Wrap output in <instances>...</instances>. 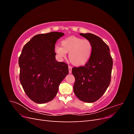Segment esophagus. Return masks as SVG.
<instances>
[{"label":"esophagus","mask_w":134,"mask_h":134,"mask_svg":"<svg viewBox=\"0 0 134 134\" xmlns=\"http://www.w3.org/2000/svg\"><path fill=\"white\" fill-rule=\"evenodd\" d=\"M68 68H69V73H71V71H72V67L70 66H69Z\"/></svg>","instance_id":"obj_1"}]
</instances>
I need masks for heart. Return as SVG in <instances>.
I'll list each match as a JSON object with an SVG mask.
<instances>
[{"mask_svg": "<svg viewBox=\"0 0 134 134\" xmlns=\"http://www.w3.org/2000/svg\"><path fill=\"white\" fill-rule=\"evenodd\" d=\"M61 46L56 45L55 51L60 59L66 57L69 54V59L75 66H80L86 64L90 59L92 52V43L87 39L71 36L63 40Z\"/></svg>", "mask_w": 134, "mask_h": 134, "instance_id": "heart-1", "label": "heart"}]
</instances>
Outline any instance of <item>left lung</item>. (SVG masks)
Listing matches in <instances>:
<instances>
[{
    "instance_id": "1",
    "label": "left lung",
    "mask_w": 134,
    "mask_h": 134,
    "mask_svg": "<svg viewBox=\"0 0 134 134\" xmlns=\"http://www.w3.org/2000/svg\"><path fill=\"white\" fill-rule=\"evenodd\" d=\"M92 43L90 59L85 65L74 67V92L82 101L92 103L99 99L111 82L113 60L107 44L98 36L92 34H80Z\"/></svg>"
}]
</instances>
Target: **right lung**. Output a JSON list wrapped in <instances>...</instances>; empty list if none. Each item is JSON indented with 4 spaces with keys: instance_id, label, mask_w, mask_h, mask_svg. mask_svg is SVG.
<instances>
[{
    "instance_id": "add662e5",
    "label": "right lung",
    "mask_w": 134,
    "mask_h": 134,
    "mask_svg": "<svg viewBox=\"0 0 134 134\" xmlns=\"http://www.w3.org/2000/svg\"><path fill=\"white\" fill-rule=\"evenodd\" d=\"M64 35L51 32L35 36L24 46L19 57L20 82L27 96L37 103L53 99L69 73L68 64L55 59V43Z\"/></svg>"
}]
</instances>
